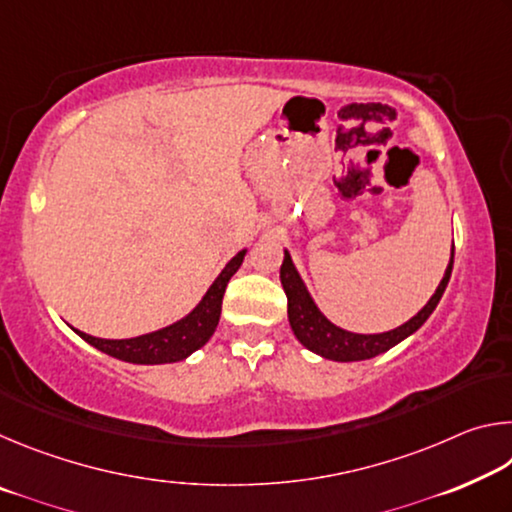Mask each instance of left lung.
<instances>
[{"instance_id": "1", "label": "left lung", "mask_w": 512, "mask_h": 512, "mask_svg": "<svg viewBox=\"0 0 512 512\" xmlns=\"http://www.w3.org/2000/svg\"><path fill=\"white\" fill-rule=\"evenodd\" d=\"M452 268H454V248H452V257H449L443 280H440L436 293H433L427 305H424L418 314L409 320V323H404L384 334H354V332H345V329L336 327L334 323H329V320L318 311L316 302L311 300L305 282L300 280V275L296 271V266H293L291 255L287 250H284V262L280 266V280H282L284 293H287L291 329L293 334H296V339L305 345L307 350L332 361H363L391 350L393 345L404 341L406 336L418 332V329L424 325V320H427L433 314V309L438 307L440 298H443L449 277H452Z\"/></svg>"}]
</instances>
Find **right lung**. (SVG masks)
<instances>
[{
    "instance_id": "add662e5",
    "label": "right lung",
    "mask_w": 512,
    "mask_h": 512,
    "mask_svg": "<svg viewBox=\"0 0 512 512\" xmlns=\"http://www.w3.org/2000/svg\"><path fill=\"white\" fill-rule=\"evenodd\" d=\"M246 250H241L230 259L228 266L223 268L221 275L216 277L214 284L198 302L192 314H187L183 320L173 323L158 332L135 336V339H97V336L83 334L79 329H74L83 341H88L94 348L110 354V357L128 361V363H173L183 361L189 354L196 352L198 348L210 341L216 325H219L221 316V302L225 287H228L230 277L237 273V268L244 262Z\"/></svg>"
}]
</instances>
